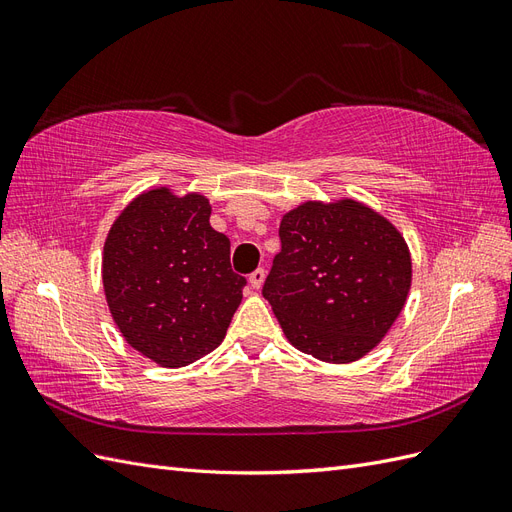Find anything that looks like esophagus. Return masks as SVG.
I'll use <instances>...</instances> for the list:
<instances>
[{"mask_svg":"<svg viewBox=\"0 0 512 512\" xmlns=\"http://www.w3.org/2000/svg\"><path fill=\"white\" fill-rule=\"evenodd\" d=\"M265 269H262V267H258L256 271H252L250 273V284L254 286V288H260L262 286V282H265Z\"/></svg>","mask_w":512,"mask_h":512,"instance_id":"obj_1","label":"esophagus"}]
</instances>
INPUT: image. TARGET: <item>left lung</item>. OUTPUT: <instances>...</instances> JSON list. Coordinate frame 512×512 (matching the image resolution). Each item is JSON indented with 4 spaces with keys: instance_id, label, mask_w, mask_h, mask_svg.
Segmentation results:
<instances>
[{
    "instance_id": "1",
    "label": "left lung",
    "mask_w": 512,
    "mask_h": 512,
    "mask_svg": "<svg viewBox=\"0 0 512 512\" xmlns=\"http://www.w3.org/2000/svg\"><path fill=\"white\" fill-rule=\"evenodd\" d=\"M282 250L262 286L288 342L327 363L361 359L406 303L404 237L369 207L305 203L284 215Z\"/></svg>"
}]
</instances>
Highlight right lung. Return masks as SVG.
Wrapping results in <instances>:
<instances>
[{
	"mask_svg": "<svg viewBox=\"0 0 512 512\" xmlns=\"http://www.w3.org/2000/svg\"><path fill=\"white\" fill-rule=\"evenodd\" d=\"M209 200L145 192L104 243L102 280L126 342L164 367H183L222 344L243 297L230 241L209 224Z\"/></svg>",
	"mask_w": 512,
	"mask_h": 512,
	"instance_id": "right-lung-1",
	"label": "right lung"
}]
</instances>
